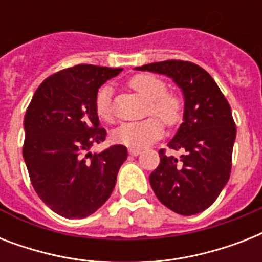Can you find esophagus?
Wrapping results in <instances>:
<instances>
[{"label": "esophagus", "instance_id": "34e87169", "mask_svg": "<svg viewBox=\"0 0 262 262\" xmlns=\"http://www.w3.org/2000/svg\"><path fill=\"white\" fill-rule=\"evenodd\" d=\"M129 154L133 156H137L141 154V149H136V148H132V149H129Z\"/></svg>", "mask_w": 262, "mask_h": 262}]
</instances>
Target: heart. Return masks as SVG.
<instances>
[{"label":"heart","mask_w":262,"mask_h":262,"mask_svg":"<svg viewBox=\"0 0 262 262\" xmlns=\"http://www.w3.org/2000/svg\"><path fill=\"white\" fill-rule=\"evenodd\" d=\"M129 87L149 100L148 114L160 117L159 119L149 117L139 122L122 123L114 132V139L119 144L140 149L148 147L163 135L164 125L162 120L167 126H175L182 119L183 102L179 95L166 91L167 85L163 80L151 73H140L132 77L129 80ZM95 108L102 119H113L110 87H103L99 91Z\"/></svg>","instance_id":"heart-1"}]
</instances>
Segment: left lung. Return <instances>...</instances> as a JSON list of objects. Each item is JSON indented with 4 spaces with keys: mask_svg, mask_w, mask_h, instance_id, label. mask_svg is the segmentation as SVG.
<instances>
[{
    "mask_svg": "<svg viewBox=\"0 0 262 262\" xmlns=\"http://www.w3.org/2000/svg\"><path fill=\"white\" fill-rule=\"evenodd\" d=\"M166 75L183 92L185 110L167 147L183 151L179 159L160 149V163L149 175L159 201L179 215L200 213L215 203L231 172L236 126L231 107L211 75L189 61L168 59L136 68Z\"/></svg>",
    "mask_w": 262,
    "mask_h": 262,
    "instance_id": "8db88e82",
    "label": "left lung"
}]
</instances>
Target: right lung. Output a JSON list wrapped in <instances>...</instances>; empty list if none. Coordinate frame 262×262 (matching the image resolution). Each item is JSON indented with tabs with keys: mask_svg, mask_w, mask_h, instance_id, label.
<instances>
[{
	"mask_svg": "<svg viewBox=\"0 0 262 262\" xmlns=\"http://www.w3.org/2000/svg\"><path fill=\"white\" fill-rule=\"evenodd\" d=\"M122 69L76 65L47 77L24 117L23 158L39 199L55 213L83 219L110 197L125 145L99 154L90 148L106 139L95 108L98 90Z\"/></svg>",
	"mask_w": 262,
	"mask_h": 262,
	"instance_id": "right-lung-1",
	"label": "right lung"
}]
</instances>
